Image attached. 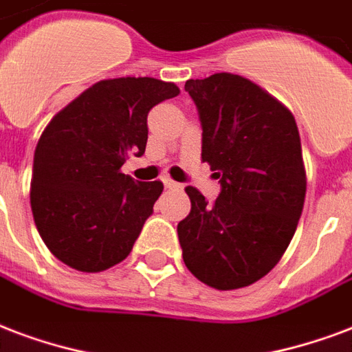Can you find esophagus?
<instances>
[{
    "label": "esophagus",
    "mask_w": 352,
    "mask_h": 352,
    "mask_svg": "<svg viewBox=\"0 0 352 352\" xmlns=\"http://www.w3.org/2000/svg\"><path fill=\"white\" fill-rule=\"evenodd\" d=\"M163 184H165L166 189H182V184H178V182H174L170 178H163Z\"/></svg>",
    "instance_id": "34e87169"
}]
</instances>
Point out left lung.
<instances>
[{
	"mask_svg": "<svg viewBox=\"0 0 352 352\" xmlns=\"http://www.w3.org/2000/svg\"><path fill=\"white\" fill-rule=\"evenodd\" d=\"M186 91L202 124V161L217 170L210 204L186 187L189 215L178 237L187 269L230 292L263 278L286 252L306 197L297 122L286 105L237 74L189 79Z\"/></svg>",
	"mask_w": 352,
	"mask_h": 352,
	"instance_id": "obj_1",
	"label": "left lung"
}]
</instances>
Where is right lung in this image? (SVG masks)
Listing matches in <instances>:
<instances>
[{
    "label": "right lung",
    "mask_w": 352,
    "mask_h": 352,
    "mask_svg": "<svg viewBox=\"0 0 352 352\" xmlns=\"http://www.w3.org/2000/svg\"><path fill=\"white\" fill-rule=\"evenodd\" d=\"M179 94L155 78L102 79L42 131L31 176V211L50 252L81 273L128 258L163 184L120 170L148 141V111Z\"/></svg>",
    "instance_id": "obj_1"
}]
</instances>
